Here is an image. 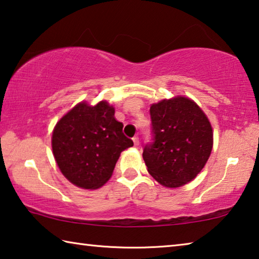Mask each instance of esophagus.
Returning <instances> with one entry per match:
<instances>
[{
    "label": "esophagus",
    "mask_w": 259,
    "mask_h": 259,
    "mask_svg": "<svg viewBox=\"0 0 259 259\" xmlns=\"http://www.w3.org/2000/svg\"><path fill=\"white\" fill-rule=\"evenodd\" d=\"M133 142H134V146L135 147L139 146V138L137 137V135H135V137L133 138Z\"/></svg>",
    "instance_id": "34e87169"
}]
</instances>
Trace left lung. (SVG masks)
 Wrapping results in <instances>:
<instances>
[{
	"instance_id": "obj_1",
	"label": "left lung",
	"mask_w": 259,
	"mask_h": 259,
	"mask_svg": "<svg viewBox=\"0 0 259 259\" xmlns=\"http://www.w3.org/2000/svg\"><path fill=\"white\" fill-rule=\"evenodd\" d=\"M152 142L143 148L148 172L164 187L177 188L195 179L210 157L212 127L205 113L185 96L150 107Z\"/></svg>"
}]
</instances>
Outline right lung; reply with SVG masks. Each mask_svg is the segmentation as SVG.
I'll list each match as a JSON object with an SVG mask.
<instances>
[{
  "mask_svg": "<svg viewBox=\"0 0 259 259\" xmlns=\"http://www.w3.org/2000/svg\"><path fill=\"white\" fill-rule=\"evenodd\" d=\"M114 118V108L101 101L81 102L55 126L52 146L55 160L67 180L84 189H96L112 176L120 152L133 146Z\"/></svg>",
  "mask_w": 259,
  "mask_h": 259,
  "instance_id": "right-lung-1",
  "label": "right lung"
}]
</instances>
